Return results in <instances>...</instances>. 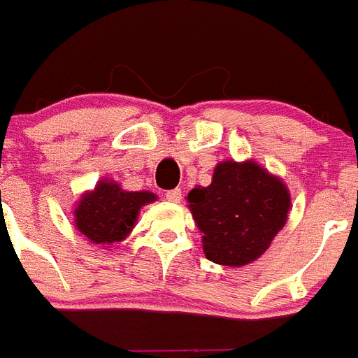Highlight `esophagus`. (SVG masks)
<instances>
[{
    "instance_id": "esophagus-1",
    "label": "esophagus",
    "mask_w": 358,
    "mask_h": 358,
    "mask_svg": "<svg viewBox=\"0 0 358 358\" xmlns=\"http://www.w3.org/2000/svg\"><path fill=\"white\" fill-rule=\"evenodd\" d=\"M165 199L169 200V202H174V204H178L180 200H182V189H171L165 193Z\"/></svg>"
}]
</instances>
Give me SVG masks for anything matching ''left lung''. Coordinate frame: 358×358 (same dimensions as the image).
I'll use <instances>...</instances> for the list:
<instances>
[{
  "label": "left lung",
  "instance_id": "left-lung-1",
  "mask_svg": "<svg viewBox=\"0 0 358 358\" xmlns=\"http://www.w3.org/2000/svg\"><path fill=\"white\" fill-rule=\"evenodd\" d=\"M187 208L202 234L206 257L239 268L259 259L283 229L290 193L278 174L255 159H224L208 187L189 191Z\"/></svg>",
  "mask_w": 358,
  "mask_h": 358
}]
</instances>
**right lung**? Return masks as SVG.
<instances>
[{"mask_svg":"<svg viewBox=\"0 0 358 358\" xmlns=\"http://www.w3.org/2000/svg\"><path fill=\"white\" fill-rule=\"evenodd\" d=\"M158 196L150 191H127L112 178H101L92 191H84L73 209L77 231L92 245L108 246L130 235L139 211Z\"/></svg>","mask_w":358,"mask_h":358,"instance_id":"add662e5","label":"right lung"}]
</instances>
